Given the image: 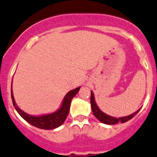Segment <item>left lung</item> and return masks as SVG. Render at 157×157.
Listing matches in <instances>:
<instances>
[{"instance_id": "left-lung-1", "label": "left lung", "mask_w": 157, "mask_h": 157, "mask_svg": "<svg viewBox=\"0 0 157 157\" xmlns=\"http://www.w3.org/2000/svg\"><path fill=\"white\" fill-rule=\"evenodd\" d=\"M91 109H92V112L94 113V117L97 118L99 121H101V123L105 124H109V125H112V124H117L118 123H125L127 121H128L129 120H131V118H133L138 112L139 110L135 113L131 114V115L128 116V117H121V118H116V117H110V116L107 115V114L104 113L103 112H101V110L98 109V105H96L95 101H94V94H93L92 91H91Z\"/></svg>"}]
</instances>
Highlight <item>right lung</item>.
I'll use <instances>...</instances> for the list:
<instances>
[{"mask_svg":"<svg viewBox=\"0 0 157 157\" xmlns=\"http://www.w3.org/2000/svg\"><path fill=\"white\" fill-rule=\"evenodd\" d=\"M80 88V87H77V88L74 89V90L69 91L66 94V95L65 96L64 100H63V105H62L61 108L59 109L58 111L53 113L40 116V117L30 116L29 114L26 113H24L23 111H22L15 104L13 94H12V89L11 90V92H12V102H13L15 109L25 121H27L28 123H29V124H32L33 126L36 127V128L44 130H51L61 126L62 124L64 123V121H66V117H67L69 114V111H70V103H71L72 99L77 94Z\"/></svg>","mask_w":157,"mask_h":157,"instance_id":"add662e5","label":"right lung"}]
</instances>
